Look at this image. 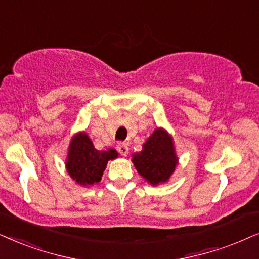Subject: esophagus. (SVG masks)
Listing matches in <instances>:
<instances>
[{
	"instance_id": "obj_1",
	"label": "esophagus",
	"mask_w": 259,
	"mask_h": 259,
	"mask_svg": "<svg viewBox=\"0 0 259 259\" xmlns=\"http://www.w3.org/2000/svg\"><path fill=\"white\" fill-rule=\"evenodd\" d=\"M117 149H118L119 154L122 155V156H126L127 153H129V147H127L126 143H119Z\"/></svg>"
}]
</instances>
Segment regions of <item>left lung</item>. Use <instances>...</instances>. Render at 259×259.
I'll use <instances>...</instances> for the list:
<instances>
[{
  "label": "left lung",
  "instance_id": "1",
  "mask_svg": "<svg viewBox=\"0 0 259 259\" xmlns=\"http://www.w3.org/2000/svg\"><path fill=\"white\" fill-rule=\"evenodd\" d=\"M132 156L137 173L151 186L169 181L179 164L173 136L161 126L146 140L142 150Z\"/></svg>",
  "mask_w": 259,
  "mask_h": 259
}]
</instances>
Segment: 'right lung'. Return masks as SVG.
<instances>
[{
	"mask_svg": "<svg viewBox=\"0 0 259 259\" xmlns=\"http://www.w3.org/2000/svg\"><path fill=\"white\" fill-rule=\"evenodd\" d=\"M118 157L112 148L97 150L85 132L75 133L70 141L65 167L75 184L89 187L102 180L106 164Z\"/></svg>",
	"mask_w": 259,
	"mask_h": 259,
	"instance_id": "right-lung-1",
	"label": "right lung"
}]
</instances>
